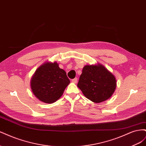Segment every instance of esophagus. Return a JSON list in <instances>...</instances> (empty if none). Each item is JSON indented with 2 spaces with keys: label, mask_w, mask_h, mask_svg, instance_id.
Segmentation results:
<instances>
[{
  "label": "esophagus",
  "mask_w": 146,
  "mask_h": 146,
  "mask_svg": "<svg viewBox=\"0 0 146 146\" xmlns=\"http://www.w3.org/2000/svg\"><path fill=\"white\" fill-rule=\"evenodd\" d=\"M77 81H78V79H77V78H74L72 79V83H77Z\"/></svg>",
  "instance_id": "esophagus-1"
}]
</instances>
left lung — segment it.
Instances as JSON below:
<instances>
[{
	"mask_svg": "<svg viewBox=\"0 0 146 146\" xmlns=\"http://www.w3.org/2000/svg\"><path fill=\"white\" fill-rule=\"evenodd\" d=\"M77 86L87 99L100 103L112 96L116 89V80L104 66L86 65L83 69Z\"/></svg>",
	"mask_w": 146,
	"mask_h": 146,
	"instance_id": "1",
	"label": "left lung"
}]
</instances>
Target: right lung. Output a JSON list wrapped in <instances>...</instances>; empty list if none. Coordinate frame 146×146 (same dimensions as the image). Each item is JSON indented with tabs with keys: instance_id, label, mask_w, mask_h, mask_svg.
Returning <instances> with one entry per match:
<instances>
[{
	"instance_id": "right-lung-1",
	"label": "right lung",
	"mask_w": 146,
	"mask_h": 146,
	"mask_svg": "<svg viewBox=\"0 0 146 146\" xmlns=\"http://www.w3.org/2000/svg\"><path fill=\"white\" fill-rule=\"evenodd\" d=\"M69 83L66 72L57 63H46L36 70L31 80V88L39 100L52 104L62 96Z\"/></svg>"
}]
</instances>
